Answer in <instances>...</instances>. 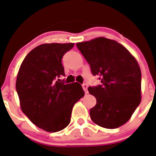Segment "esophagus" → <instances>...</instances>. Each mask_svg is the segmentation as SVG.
Wrapping results in <instances>:
<instances>
[{"instance_id":"1","label":"esophagus","mask_w":156,"mask_h":156,"mask_svg":"<svg viewBox=\"0 0 156 156\" xmlns=\"http://www.w3.org/2000/svg\"><path fill=\"white\" fill-rule=\"evenodd\" d=\"M82 87H83V90H84L85 93L87 94L88 93V90H87L88 86H87V83H83Z\"/></svg>"}]
</instances>
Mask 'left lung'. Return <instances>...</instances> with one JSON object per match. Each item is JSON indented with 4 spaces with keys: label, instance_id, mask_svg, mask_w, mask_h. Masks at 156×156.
<instances>
[{
    "label": "left lung",
    "instance_id": "obj_1",
    "mask_svg": "<svg viewBox=\"0 0 156 156\" xmlns=\"http://www.w3.org/2000/svg\"><path fill=\"white\" fill-rule=\"evenodd\" d=\"M76 47L101 82L88 87L97 100L90 110V119L107 129L125 124L141 100V72L137 60L122 44L105 37L77 43Z\"/></svg>",
    "mask_w": 156,
    "mask_h": 156
}]
</instances>
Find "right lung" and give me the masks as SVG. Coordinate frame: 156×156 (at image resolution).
I'll use <instances>...</instances> for the list:
<instances>
[{
  "mask_svg": "<svg viewBox=\"0 0 156 156\" xmlns=\"http://www.w3.org/2000/svg\"><path fill=\"white\" fill-rule=\"evenodd\" d=\"M73 43L44 44L22 62L16 88L22 111L34 124L47 132L60 131L69 124L74 105L84 95L80 83L58 82L65 76L63 55Z\"/></svg>",
  "mask_w": 156,
  "mask_h": 156,
  "instance_id": "add662e5",
  "label": "right lung"
}]
</instances>
